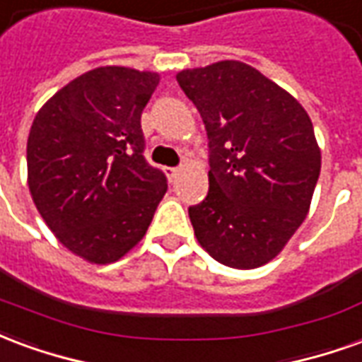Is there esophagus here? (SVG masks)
Listing matches in <instances>:
<instances>
[{"label":"esophagus","mask_w":362,"mask_h":362,"mask_svg":"<svg viewBox=\"0 0 362 362\" xmlns=\"http://www.w3.org/2000/svg\"><path fill=\"white\" fill-rule=\"evenodd\" d=\"M178 173H180V168H176V166H166V168H165L166 178H168L170 182H173L174 178L178 176Z\"/></svg>","instance_id":"obj_1"}]
</instances>
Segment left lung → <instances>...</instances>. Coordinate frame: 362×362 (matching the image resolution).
Here are the masks:
<instances>
[{
	"instance_id": "left-lung-1",
	"label": "left lung",
	"mask_w": 362,
	"mask_h": 362,
	"mask_svg": "<svg viewBox=\"0 0 362 362\" xmlns=\"http://www.w3.org/2000/svg\"><path fill=\"white\" fill-rule=\"evenodd\" d=\"M209 141V192L188 207L197 240L223 266L273 259L308 213L320 176L308 114L258 69L227 59L184 69Z\"/></svg>"
}]
</instances>
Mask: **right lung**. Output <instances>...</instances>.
I'll return each instance as SVG.
<instances>
[{
    "instance_id": "1",
    "label": "right lung",
    "mask_w": 362,
    "mask_h": 362,
    "mask_svg": "<svg viewBox=\"0 0 362 362\" xmlns=\"http://www.w3.org/2000/svg\"><path fill=\"white\" fill-rule=\"evenodd\" d=\"M158 75L98 67L58 90L27 143L28 188L66 248L112 264L147 233L166 176L145 157L141 112Z\"/></svg>"
}]
</instances>
